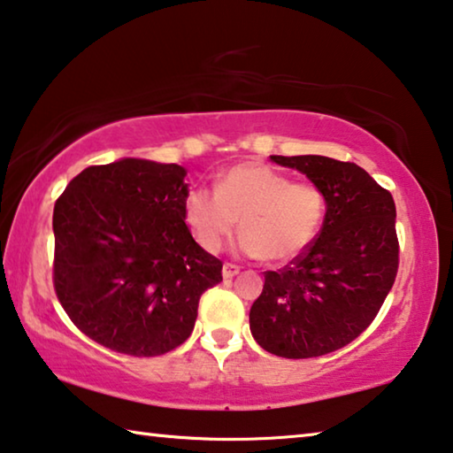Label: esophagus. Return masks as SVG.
Segmentation results:
<instances>
[{
    "instance_id": "1",
    "label": "esophagus",
    "mask_w": 453,
    "mask_h": 453,
    "mask_svg": "<svg viewBox=\"0 0 453 453\" xmlns=\"http://www.w3.org/2000/svg\"><path fill=\"white\" fill-rule=\"evenodd\" d=\"M239 271H241V267L234 265V263H225V265H222V275H225V280H233Z\"/></svg>"
}]
</instances>
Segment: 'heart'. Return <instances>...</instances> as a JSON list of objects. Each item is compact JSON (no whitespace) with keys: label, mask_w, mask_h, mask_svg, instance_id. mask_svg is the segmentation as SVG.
I'll use <instances>...</instances> for the list:
<instances>
[{"label":"heart","mask_w":453,"mask_h":453,"mask_svg":"<svg viewBox=\"0 0 453 453\" xmlns=\"http://www.w3.org/2000/svg\"><path fill=\"white\" fill-rule=\"evenodd\" d=\"M214 192L192 188L184 220L200 247L219 253L239 219L247 255L283 263L302 255L322 228L326 196L314 182H291L261 162H242L214 178Z\"/></svg>","instance_id":"heart-1"}]
</instances>
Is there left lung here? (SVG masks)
<instances>
[{"instance_id":"1","label":"left lung","mask_w":453,"mask_h":453,"mask_svg":"<svg viewBox=\"0 0 453 453\" xmlns=\"http://www.w3.org/2000/svg\"><path fill=\"white\" fill-rule=\"evenodd\" d=\"M322 188L326 219L289 265L265 271L250 305L257 344L281 358H314L358 338L399 269L395 200L360 165L324 156H271Z\"/></svg>"}]
</instances>
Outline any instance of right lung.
I'll list each match as a JSON object with an SVG mask.
<instances>
[{
  "instance_id": "1",
  "label": "right lung",
  "mask_w": 453,
  "mask_h": 453,
  "mask_svg": "<svg viewBox=\"0 0 453 453\" xmlns=\"http://www.w3.org/2000/svg\"><path fill=\"white\" fill-rule=\"evenodd\" d=\"M186 170L119 159L88 165L54 204L52 281L90 340L129 357L186 342L200 296L222 281V261L184 220Z\"/></svg>"
}]
</instances>
